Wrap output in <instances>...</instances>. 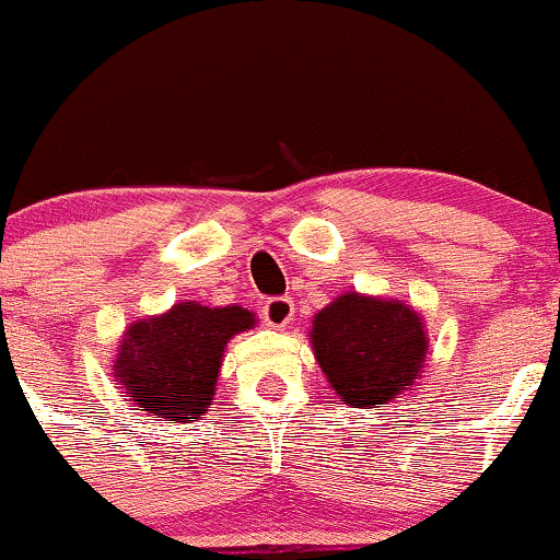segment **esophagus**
I'll list each match as a JSON object with an SVG mask.
<instances>
[{
  "label": "esophagus",
  "instance_id": "esophagus-1",
  "mask_svg": "<svg viewBox=\"0 0 560 560\" xmlns=\"http://www.w3.org/2000/svg\"><path fill=\"white\" fill-rule=\"evenodd\" d=\"M261 317H264V323H267V326L285 328L288 323L293 320V302H291V299H285V296L269 299V302L264 304Z\"/></svg>",
  "mask_w": 560,
  "mask_h": 560
}]
</instances>
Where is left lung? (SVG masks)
<instances>
[{
	"label": "left lung",
	"instance_id": "1",
	"mask_svg": "<svg viewBox=\"0 0 560 560\" xmlns=\"http://www.w3.org/2000/svg\"><path fill=\"white\" fill-rule=\"evenodd\" d=\"M310 345L347 406L382 408L422 378L430 339L411 304L347 291L312 317Z\"/></svg>",
	"mask_w": 560,
	"mask_h": 560
}]
</instances>
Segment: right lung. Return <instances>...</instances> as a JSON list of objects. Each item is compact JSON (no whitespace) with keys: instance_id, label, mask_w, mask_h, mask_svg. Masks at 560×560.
<instances>
[{"instance_id":"1","label":"right lung","mask_w":560,"mask_h":560,"mask_svg":"<svg viewBox=\"0 0 560 560\" xmlns=\"http://www.w3.org/2000/svg\"><path fill=\"white\" fill-rule=\"evenodd\" d=\"M254 326V312L237 304L178 302L125 328L112 376L136 411L158 422L189 424L213 402L230 339Z\"/></svg>"}]
</instances>
